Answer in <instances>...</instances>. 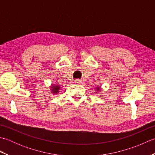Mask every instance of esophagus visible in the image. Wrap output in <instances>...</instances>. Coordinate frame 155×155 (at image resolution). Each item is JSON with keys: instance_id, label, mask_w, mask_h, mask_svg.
Returning <instances> with one entry per match:
<instances>
[{"instance_id": "34e87169", "label": "esophagus", "mask_w": 155, "mask_h": 155, "mask_svg": "<svg viewBox=\"0 0 155 155\" xmlns=\"http://www.w3.org/2000/svg\"><path fill=\"white\" fill-rule=\"evenodd\" d=\"M81 81H81V80L76 79V80H74V83H77V84H80V83H81Z\"/></svg>"}]
</instances>
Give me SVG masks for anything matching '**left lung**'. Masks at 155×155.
Masks as SVG:
<instances>
[{
  "mask_svg": "<svg viewBox=\"0 0 155 155\" xmlns=\"http://www.w3.org/2000/svg\"><path fill=\"white\" fill-rule=\"evenodd\" d=\"M96 91H97V92H101V87H96Z\"/></svg>",
  "mask_w": 155,
  "mask_h": 155,
  "instance_id": "1",
  "label": "left lung"
}]
</instances>
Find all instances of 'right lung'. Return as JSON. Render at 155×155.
<instances>
[{"label":"right lung","instance_id":"obj_1","mask_svg":"<svg viewBox=\"0 0 155 155\" xmlns=\"http://www.w3.org/2000/svg\"><path fill=\"white\" fill-rule=\"evenodd\" d=\"M51 91L52 94L53 95H56L57 94H58L59 92V91L61 90V87L60 84H54V83H52L51 85Z\"/></svg>","mask_w":155,"mask_h":155}]
</instances>
